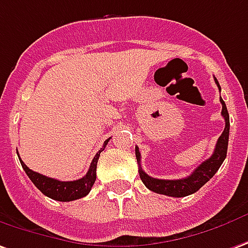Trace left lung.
I'll list each match as a JSON object with an SVG mask.
<instances>
[{"instance_id": "8db88e82", "label": "left lung", "mask_w": 248, "mask_h": 248, "mask_svg": "<svg viewBox=\"0 0 248 248\" xmlns=\"http://www.w3.org/2000/svg\"><path fill=\"white\" fill-rule=\"evenodd\" d=\"M215 82L217 84V87L220 90L219 82L215 79ZM221 103V115L226 121V126L221 133V136L217 140L216 148H215L214 154L209 157L208 160L202 162L197 166L196 169L192 172L190 176L185 178H180V180H160V178H154L148 176L146 173L142 170L141 168V153L140 149L136 146V157L140 165V177H141L142 183L148 189L153 190L155 193L160 195H166V196L172 197H184L188 195H192L202 188L205 183H208L211 178L214 177L215 173L219 170V168L223 164V161L227 155V148H228V136H230V115L227 111L226 103L224 100L220 98Z\"/></svg>"}]
</instances>
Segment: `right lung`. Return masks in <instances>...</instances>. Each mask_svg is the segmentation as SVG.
Wrapping results in <instances>:
<instances>
[{"instance_id":"1","label":"right lung","mask_w":248,"mask_h":248,"mask_svg":"<svg viewBox=\"0 0 248 248\" xmlns=\"http://www.w3.org/2000/svg\"><path fill=\"white\" fill-rule=\"evenodd\" d=\"M108 140L105 141L103 148L95 154L94 160H93L91 165H90L87 174L84 177L79 178V180H75V181H59V180H55V178L43 176V174L33 172L32 169H29L22 162L20 155H18V158H20L22 169L25 170L28 177L31 178V181L36 185V188L41 190L46 196L51 197L53 200H58V202H72V200H78V199L88 195V192L93 188L95 180H96V164H98V158H99L100 153L106 148Z\"/></svg>"}]
</instances>
